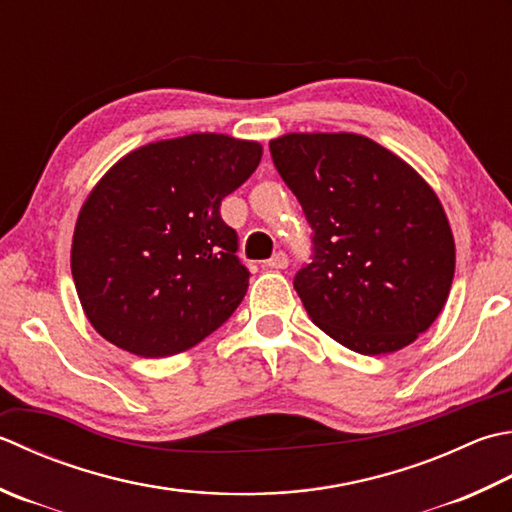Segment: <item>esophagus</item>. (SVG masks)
Listing matches in <instances>:
<instances>
[{"label": "esophagus", "instance_id": "1", "mask_svg": "<svg viewBox=\"0 0 512 512\" xmlns=\"http://www.w3.org/2000/svg\"><path fill=\"white\" fill-rule=\"evenodd\" d=\"M266 266L268 268H277V270H284L286 266H288V257H286V253H275L273 257L268 259L266 262Z\"/></svg>", "mask_w": 512, "mask_h": 512}]
</instances>
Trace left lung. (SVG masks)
<instances>
[{"instance_id": "left-lung-1", "label": "left lung", "mask_w": 512, "mask_h": 512, "mask_svg": "<svg viewBox=\"0 0 512 512\" xmlns=\"http://www.w3.org/2000/svg\"><path fill=\"white\" fill-rule=\"evenodd\" d=\"M270 155L313 228V262L293 282L313 324L362 355L413 344L442 313L455 275L435 190L355 133H288L270 139Z\"/></svg>"}]
</instances>
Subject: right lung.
<instances>
[{
    "label": "right lung",
    "instance_id": "1",
    "mask_svg": "<svg viewBox=\"0 0 512 512\" xmlns=\"http://www.w3.org/2000/svg\"><path fill=\"white\" fill-rule=\"evenodd\" d=\"M262 144L222 133L124 155L79 210L70 270L88 322L117 348L170 357L206 339L248 288L222 199L255 173Z\"/></svg>",
    "mask_w": 512,
    "mask_h": 512
}]
</instances>
